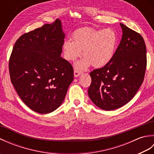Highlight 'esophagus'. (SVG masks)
Wrapping results in <instances>:
<instances>
[{
  "label": "esophagus",
  "mask_w": 154,
  "mask_h": 154,
  "mask_svg": "<svg viewBox=\"0 0 154 154\" xmlns=\"http://www.w3.org/2000/svg\"><path fill=\"white\" fill-rule=\"evenodd\" d=\"M81 73H82V72H81V71L78 70V69H75L74 70V76L75 77H79V75L81 74Z\"/></svg>",
  "instance_id": "1"
}]
</instances>
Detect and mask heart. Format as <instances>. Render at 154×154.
Masks as SVG:
<instances>
[{
	"label": "heart",
	"instance_id": "heart-1",
	"mask_svg": "<svg viewBox=\"0 0 154 154\" xmlns=\"http://www.w3.org/2000/svg\"><path fill=\"white\" fill-rule=\"evenodd\" d=\"M72 41L64 42V57L67 61H73L83 51L84 59L77 62L75 67L83 70L91 64L94 67L99 68L110 62L115 53L118 36L112 28L85 27L73 32Z\"/></svg>",
	"mask_w": 154,
	"mask_h": 154
}]
</instances>
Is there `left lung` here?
I'll use <instances>...</instances> for the list:
<instances>
[{
	"label": "left lung",
	"instance_id": "1",
	"mask_svg": "<svg viewBox=\"0 0 154 154\" xmlns=\"http://www.w3.org/2000/svg\"><path fill=\"white\" fill-rule=\"evenodd\" d=\"M122 38L114 56L103 67L90 73L91 100L105 110L125 105L134 97L144 79L147 65L144 40L120 23Z\"/></svg>",
	"mask_w": 154,
	"mask_h": 154
}]
</instances>
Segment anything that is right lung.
Listing matches in <instances>:
<instances>
[{
	"instance_id": "1",
	"label": "right lung",
	"mask_w": 154,
	"mask_h": 154,
	"mask_svg": "<svg viewBox=\"0 0 154 154\" xmlns=\"http://www.w3.org/2000/svg\"><path fill=\"white\" fill-rule=\"evenodd\" d=\"M65 34L60 20L22 34L13 47L8 69L11 82L26 105L50 113L63 102L73 80V68L60 55Z\"/></svg>"
}]
</instances>
